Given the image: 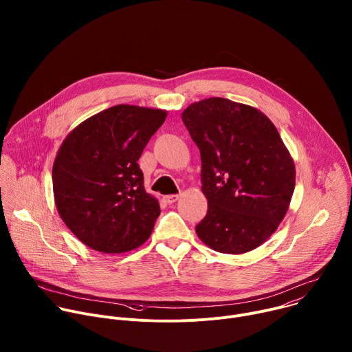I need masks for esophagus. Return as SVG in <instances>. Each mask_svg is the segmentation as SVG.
Returning a JSON list of instances; mask_svg holds the SVG:
<instances>
[{
    "label": "esophagus",
    "mask_w": 352,
    "mask_h": 352,
    "mask_svg": "<svg viewBox=\"0 0 352 352\" xmlns=\"http://www.w3.org/2000/svg\"><path fill=\"white\" fill-rule=\"evenodd\" d=\"M164 199H166V202H167L168 205H171V204H175V202H177V200L179 199V195H167Z\"/></svg>",
    "instance_id": "esophagus-1"
}]
</instances>
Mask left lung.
Segmentation results:
<instances>
[{"label": "left lung", "instance_id": "obj_1", "mask_svg": "<svg viewBox=\"0 0 352 352\" xmlns=\"http://www.w3.org/2000/svg\"><path fill=\"white\" fill-rule=\"evenodd\" d=\"M182 122L202 157L208 214L196 234L216 252L241 255L265 243L288 212L295 166L274 124L256 107L210 97Z\"/></svg>", "mask_w": 352, "mask_h": 352}]
</instances>
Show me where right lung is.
Segmentation results:
<instances>
[{"label": "right lung", "instance_id": "add662e5", "mask_svg": "<svg viewBox=\"0 0 352 352\" xmlns=\"http://www.w3.org/2000/svg\"><path fill=\"white\" fill-rule=\"evenodd\" d=\"M167 111L118 104L100 111L63 140L53 166L60 217L90 249L124 254L143 245L160 214L138 160Z\"/></svg>", "mask_w": 352, "mask_h": 352}]
</instances>
